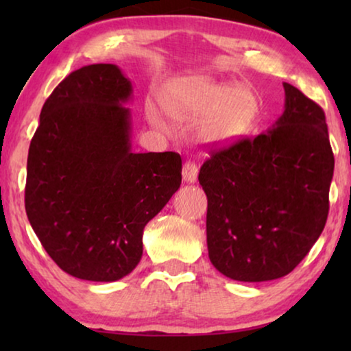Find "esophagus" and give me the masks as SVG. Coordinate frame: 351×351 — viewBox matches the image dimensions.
I'll return each mask as SVG.
<instances>
[{"instance_id":"1","label":"esophagus","mask_w":351,"mask_h":351,"mask_svg":"<svg viewBox=\"0 0 351 351\" xmlns=\"http://www.w3.org/2000/svg\"><path fill=\"white\" fill-rule=\"evenodd\" d=\"M182 177H184L185 182L189 184H195L196 179H198V166L195 162L186 161L184 165V169H182Z\"/></svg>"}]
</instances>
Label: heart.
<instances>
[{
    "label": "heart",
    "mask_w": 351,
    "mask_h": 351,
    "mask_svg": "<svg viewBox=\"0 0 351 351\" xmlns=\"http://www.w3.org/2000/svg\"><path fill=\"white\" fill-rule=\"evenodd\" d=\"M167 117L179 123L202 118L198 134L204 142L223 145L249 128L257 112V100L244 86L215 83L209 78H191L172 86L161 100ZM147 118L158 129L167 128L165 114L156 102L147 105Z\"/></svg>",
    "instance_id": "b5f03b06"
}]
</instances>
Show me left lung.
Instances as JSON below:
<instances>
[{"label": "left lung", "mask_w": 351, "mask_h": 351, "mask_svg": "<svg viewBox=\"0 0 351 351\" xmlns=\"http://www.w3.org/2000/svg\"><path fill=\"white\" fill-rule=\"evenodd\" d=\"M282 86L278 121L265 134L210 150L199 169L209 258L237 281L286 276L328 220L334 153L324 112L292 84Z\"/></svg>", "instance_id": "1"}]
</instances>
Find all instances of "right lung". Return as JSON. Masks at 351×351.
I'll return each instance as SVG.
<instances>
[{"mask_svg":"<svg viewBox=\"0 0 351 351\" xmlns=\"http://www.w3.org/2000/svg\"><path fill=\"white\" fill-rule=\"evenodd\" d=\"M131 94L113 64L71 71L43 105L28 148L27 217L52 261L80 280L129 275L143 228L182 182L179 153L131 150Z\"/></svg>","mask_w":351,"mask_h":351,"instance_id":"1","label":"right lung"}]
</instances>
